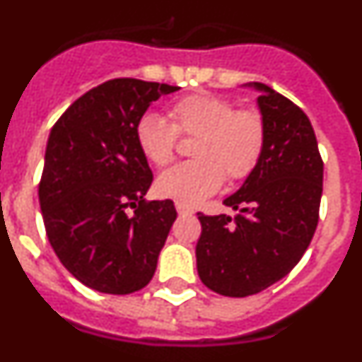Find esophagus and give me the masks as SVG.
<instances>
[{
	"mask_svg": "<svg viewBox=\"0 0 362 362\" xmlns=\"http://www.w3.org/2000/svg\"><path fill=\"white\" fill-rule=\"evenodd\" d=\"M175 209H177L179 216H192V214H194V209H190V206H187V204L177 203V206H175Z\"/></svg>",
	"mask_w": 362,
	"mask_h": 362,
	"instance_id": "obj_1",
	"label": "esophagus"
}]
</instances>
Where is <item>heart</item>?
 <instances>
[{"label":"heart","instance_id":"b5f03b06","mask_svg":"<svg viewBox=\"0 0 362 362\" xmlns=\"http://www.w3.org/2000/svg\"><path fill=\"white\" fill-rule=\"evenodd\" d=\"M172 124L156 112H146L136 124V141L145 159L165 166L174 159L179 136L197 137L192 145L196 161L163 172L156 192L179 204L201 203L216 194L225 177L243 181L259 165L267 145V124L255 110H235L221 95L199 92L179 99L170 108Z\"/></svg>","mask_w":362,"mask_h":362}]
</instances>
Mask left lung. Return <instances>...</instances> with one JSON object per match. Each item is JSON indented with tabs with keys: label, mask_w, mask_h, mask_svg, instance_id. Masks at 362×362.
Listing matches in <instances>:
<instances>
[{
	"label": "left lung",
	"mask_w": 362,
	"mask_h": 362,
	"mask_svg": "<svg viewBox=\"0 0 362 362\" xmlns=\"http://www.w3.org/2000/svg\"><path fill=\"white\" fill-rule=\"evenodd\" d=\"M243 86L259 92L263 158L223 201L235 216L197 214V274L204 286L228 297L254 296L288 276L317 228L322 196V159L308 116L264 83Z\"/></svg>",
	"instance_id": "8db88e82"
}]
</instances>
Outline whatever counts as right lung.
<instances>
[{"label": "right lung", "mask_w": 362, "mask_h": 362, "mask_svg": "<svg viewBox=\"0 0 362 362\" xmlns=\"http://www.w3.org/2000/svg\"><path fill=\"white\" fill-rule=\"evenodd\" d=\"M177 88L110 79L76 99L50 130L40 183L45 230L63 267L95 292L124 296L153 277L177 212L170 199L145 201L152 170L136 124Z\"/></svg>", "instance_id": "right-lung-1"}]
</instances>
